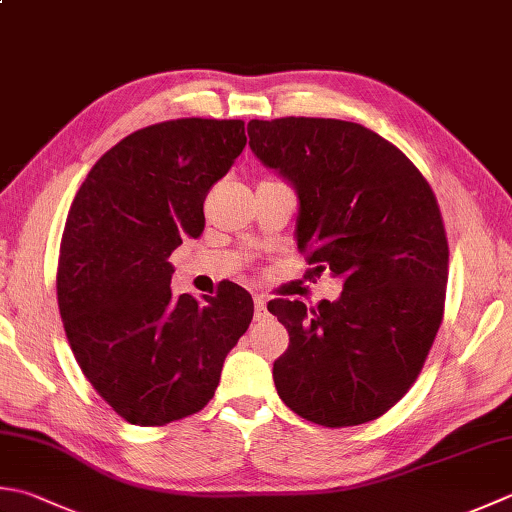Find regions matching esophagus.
<instances>
[{"label":"esophagus","mask_w":512,"mask_h":512,"mask_svg":"<svg viewBox=\"0 0 512 512\" xmlns=\"http://www.w3.org/2000/svg\"><path fill=\"white\" fill-rule=\"evenodd\" d=\"M266 317V297L255 295V319Z\"/></svg>","instance_id":"obj_1"}]
</instances>
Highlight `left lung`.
Masks as SVG:
<instances>
[{
  "mask_svg": "<svg viewBox=\"0 0 512 512\" xmlns=\"http://www.w3.org/2000/svg\"><path fill=\"white\" fill-rule=\"evenodd\" d=\"M248 137L297 188L299 253L344 279L337 302H268L290 337L273 366L277 393L319 426L373 422L415 384L444 319L448 239L437 197L402 150L362 124L253 119Z\"/></svg>",
  "mask_w": 512,
  "mask_h": 512,
  "instance_id": "8db88e82",
  "label": "left lung"
}]
</instances>
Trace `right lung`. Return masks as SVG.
<instances>
[{
  "mask_svg": "<svg viewBox=\"0 0 512 512\" xmlns=\"http://www.w3.org/2000/svg\"><path fill=\"white\" fill-rule=\"evenodd\" d=\"M246 146L242 119L184 117L135 130L97 159L70 204L57 304L70 350L135 426L195 415L253 319V297L173 295L170 253L204 230V199Z\"/></svg>",
  "mask_w": 512,
  "mask_h": 512,
  "instance_id": "right-lung-1",
  "label": "right lung"
}]
</instances>
